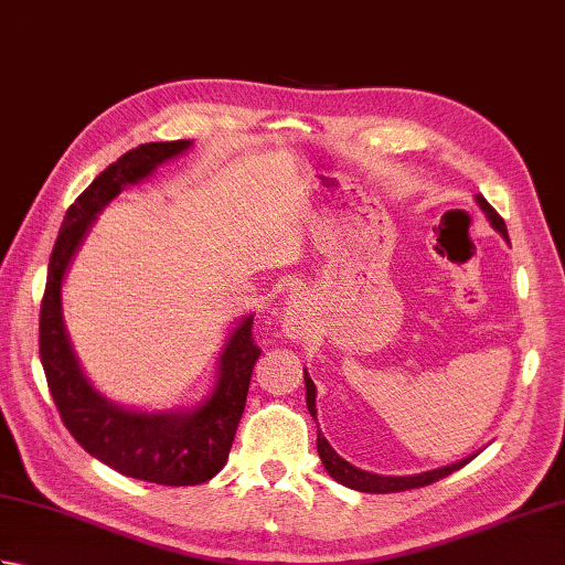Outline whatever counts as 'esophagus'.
Returning <instances> with one entry per match:
<instances>
[{
  "mask_svg": "<svg viewBox=\"0 0 565 565\" xmlns=\"http://www.w3.org/2000/svg\"><path fill=\"white\" fill-rule=\"evenodd\" d=\"M306 318H308L306 308L301 303L298 301L289 303V308H286V316H284V328H286V332H289V338H301V334L306 332V326H308Z\"/></svg>",
  "mask_w": 565,
  "mask_h": 565,
  "instance_id": "obj_1",
  "label": "esophagus"
}]
</instances>
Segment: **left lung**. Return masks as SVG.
I'll list each match as a JSON object with an SVG mask.
<instances>
[{
    "mask_svg": "<svg viewBox=\"0 0 565 565\" xmlns=\"http://www.w3.org/2000/svg\"><path fill=\"white\" fill-rule=\"evenodd\" d=\"M476 203L486 213V218L490 221V225H493L495 231L508 239L505 221L500 218L498 211L490 206V203L481 194L476 196ZM508 243H510V239H508ZM303 376H306V403H308V411H310V415L316 417L318 415V411H316V383L310 381L306 369H303ZM318 454H320L322 466H326V471L334 478V481L347 486V488H352V490H359V493H401V490H411V488H423V486H429V483H437L439 478L449 476L454 471H459L461 466H466L476 456V454L473 456H466V459L456 461L451 466H441V468H435V471H425V473H415V476H379V473L362 471V468H356L350 461H344L342 456L330 447L328 439L322 437L320 429H318Z\"/></svg>",
    "mask_w": 565,
    "mask_h": 565,
    "instance_id": "8db88e82",
    "label": "left lung"
}]
</instances>
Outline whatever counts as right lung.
Here are the masks:
<instances>
[{"label":"right lung","mask_w":565,"mask_h":565,"mask_svg":"<svg viewBox=\"0 0 565 565\" xmlns=\"http://www.w3.org/2000/svg\"><path fill=\"white\" fill-rule=\"evenodd\" d=\"M189 148L191 140L146 142L121 154L82 191L57 233L41 303V364L70 435L114 471L158 486L206 483L225 466L262 352L252 340L255 316H245L227 338L209 398L174 413L128 411L106 401L84 376L63 320V279L106 203Z\"/></svg>","instance_id":"1"}]
</instances>
